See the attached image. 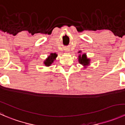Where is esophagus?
Instances as JSON below:
<instances>
[{"mask_svg":"<svg viewBox=\"0 0 125 125\" xmlns=\"http://www.w3.org/2000/svg\"><path fill=\"white\" fill-rule=\"evenodd\" d=\"M64 51H65V52H70V48H64Z\"/></svg>","mask_w":125,"mask_h":125,"instance_id":"1","label":"esophagus"}]
</instances>
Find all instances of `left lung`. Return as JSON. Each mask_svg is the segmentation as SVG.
Returning a JSON list of instances; mask_svg holds the SVG:
<instances>
[{
	"label": "left lung",
	"instance_id": "left-lung-1",
	"mask_svg": "<svg viewBox=\"0 0 125 125\" xmlns=\"http://www.w3.org/2000/svg\"><path fill=\"white\" fill-rule=\"evenodd\" d=\"M82 51H79V53H81ZM78 61H79V63L82 65L84 66L83 68H86L87 66L90 65L91 59L87 57L86 54L84 53L83 54H79L78 57Z\"/></svg>",
	"mask_w": 125,
	"mask_h": 125
}]
</instances>
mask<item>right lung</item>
<instances>
[{"instance_id":"1","label":"right lung","mask_w":125,"mask_h":125,"mask_svg":"<svg viewBox=\"0 0 125 125\" xmlns=\"http://www.w3.org/2000/svg\"><path fill=\"white\" fill-rule=\"evenodd\" d=\"M57 57V54L56 53H51L43 61V65L47 67L50 66L53 63Z\"/></svg>"}]
</instances>
